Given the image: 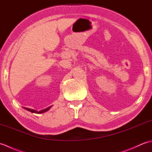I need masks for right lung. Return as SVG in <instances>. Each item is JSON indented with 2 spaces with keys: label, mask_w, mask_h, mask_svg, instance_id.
<instances>
[{
  "label": "right lung",
  "mask_w": 152,
  "mask_h": 152,
  "mask_svg": "<svg viewBox=\"0 0 152 152\" xmlns=\"http://www.w3.org/2000/svg\"><path fill=\"white\" fill-rule=\"evenodd\" d=\"M51 107V106H50V107H48V108H46V109L42 110H40V111H37V110H34L30 109V108H25V110H27L31 112L35 113V114H42V113H44V112H46L49 110L50 109Z\"/></svg>",
  "instance_id": "obj_1"
}]
</instances>
